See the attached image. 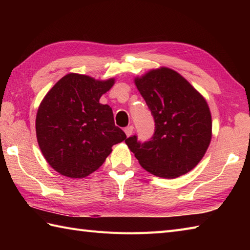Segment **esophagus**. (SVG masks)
<instances>
[{
  "label": "esophagus",
  "mask_w": 250,
  "mask_h": 250,
  "mask_svg": "<svg viewBox=\"0 0 250 250\" xmlns=\"http://www.w3.org/2000/svg\"><path fill=\"white\" fill-rule=\"evenodd\" d=\"M133 129H134L133 125H129V126H126V128H125V133L126 134V136H130L132 134Z\"/></svg>",
  "instance_id": "obj_1"
}]
</instances>
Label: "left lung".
I'll return each instance as SVG.
<instances>
[{
	"instance_id": "obj_1",
	"label": "left lung",
	"mask_w": 250,
	"mask_h": 250,
	"mask_svg": "<svg viewBox=\"0 0 250 250\" xmlns=\"http://www.w3.org/2000/svg\"><path fill=\"white\" fill-rule=\"evenodd\" d=\"M135 84L155 120V133L142 143L125 140L146 171L175 178L191 171L203 158L211 139V116L205 99L171 68L150 71Z\"/></svg>"
}]
</instances>
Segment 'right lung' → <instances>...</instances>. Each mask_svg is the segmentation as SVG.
<instances>
[{
  "mask_svg": "<svg viewBox=\"0 0 250 250\" xmlns=\"http://www.w3.org/2000/svg\"><path fill=\"white\" fill-rule=\"evenodd\" d=\"M114 79L95 81L67 74L46 94L37 110L36 137L45 159L61 175L83 178L102 166L111 147L125 140L113 110L100 103Z\"/></svg>",
  "mask_w": 250,
  "mask_h": 250,
  "instance_id": "obj_1",
  "label": "right lung"
}]
</instances>
